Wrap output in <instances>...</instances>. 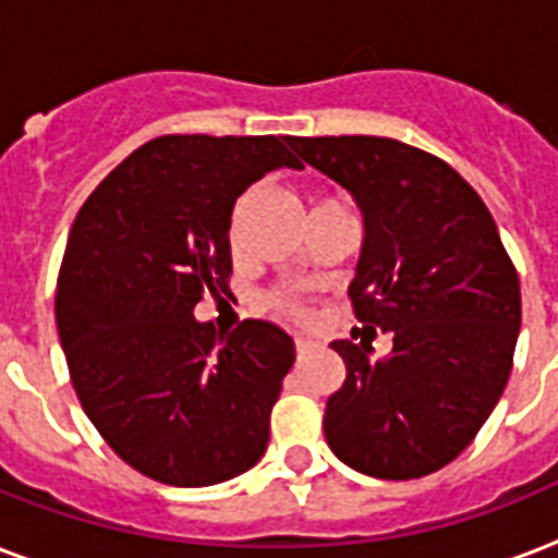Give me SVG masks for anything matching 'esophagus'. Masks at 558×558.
Segmentation results:
<instances>
[{"label":"esophagus","instance_id":"1","mask_svg":"<svg viewBox=\"0 0 558 558\" xmlns=\"http://www.w3.org/2000/svg\"><path fill=\"white\" fill-rule=\"evenodd\" d=\"M310 350H313V341L304 339V336H298V339H295V353H298V356H306Z\"/></svg>","mask_w":558,"mask_h":558}]
</instances>
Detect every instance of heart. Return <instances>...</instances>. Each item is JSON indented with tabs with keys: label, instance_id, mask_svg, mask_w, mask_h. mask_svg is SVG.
Returning <instances> with one entry per match:
<instances>
[{
	"label": "heart",
	"instance_id": "1",
	"mask_svg": "<svg viewBox=\"0 0 558 558\" xmlns=\"http://www.w3.org/2000/svg\"><path fill=\"white\" fill-rule=\"evenodd\" d=\"M327 202H336V199H318V202H315V205H327ZM315 205H313V208H315ZM275 306H278L280 313L301 315V310H298V306L292 304V301H289V298H275Z\"/></svg>",
	"mask_w": 558,
	"mask_h": 558
}]
</instances>
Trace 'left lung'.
Returning a JSON list of instances; mask_svg holds the SVG:
<instances>
[{
    "mask_svg": "<svg viewBox=\"0 0 558 558\" xmlns=\"http://www.w3.org/2000/svg\"><path fill=\"white\" fill-rule=\"evenodd\" d=\"M353 196L365 243L350 298L362 324L390 332L330 348L348 376L330 399L332 454L381 481L423 477L475 440L498 405L521 330V289L493 214L458 170L376 135L289 138Z\"/></svg>",
    "mask_w": 558,
    "mask_h": 558,
    "instance_id": "left-lung-1",
    "label": "left lung"
}]
</instances>
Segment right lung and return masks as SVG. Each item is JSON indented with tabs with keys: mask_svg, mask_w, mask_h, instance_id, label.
Returning a JSON list of instances; mask_svg holds the SVG:
<instances>
[{
	"mask_svg": "<svg viewBox=\"0 0 558 558\" xmlns=\"http://www.w3.org/2000/svg\"><path fill=\"white\" fill-rule=\"evenodd\" d=\"M283 135H161L83 202L57 280V332L83 411L118 458L170 486L243 475L269 446L295 341L243 322L217 348L193 318L228 292L231 210L245 187L301 168Z\"/></svg>",
	"mask_w": 558,
	"mask_h": 558,
	"instance_id": "obj_1",
	"label": "right lung"
}]
</instances>
